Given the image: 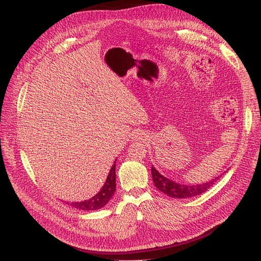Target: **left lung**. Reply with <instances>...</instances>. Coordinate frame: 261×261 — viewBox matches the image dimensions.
I'll list each match as a JSON object with an SVG mask.
<instances>
[{
  "label": "left lung",
  "mask_w": 261,
  "mask_h": 261,
  "mask_svg": "<svg viewBox=\"0 0 261 261\" xmlns=\"http://www.w3.org/2000/svg\"><path fill=\"white\" fill-rule=\"evenodd\" d=\"M151 175H152L153 184L160 192L168 195L169 197H172V198H177V199L191 198V197L198 196L204 192H207L208 189L220 178V176H222V174H221L202 184H196V185L179 184L174 180L163 176L161 173L153 167V165L151 167Z\"/></svg>",
  "instance_id": "obj_1"
}]
</instances>
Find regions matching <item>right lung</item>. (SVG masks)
<instances>
[{
    "label": "right lung",
    "instance_id": "right-lung-1",
    "mask_svg": "<svg viewBox=\"0 0 261 261\" xmlns=\"http://www.w3.org/2000/svg\"><path fill=\"white\" fill-rule=\"evenodd\" d=\"M115 188H116V181H115V162H114L111 169H110L108 177L106 179V183L96 195L84 201H76V202L67 201L66 203L80 210H87V211L98 210V209H101L102 207H105L109 202V200L112 198V196L114 195V192H115Z\"/></svg>",
    "mask_w": 261,
    "mask_h": 261
}]
</instances>
